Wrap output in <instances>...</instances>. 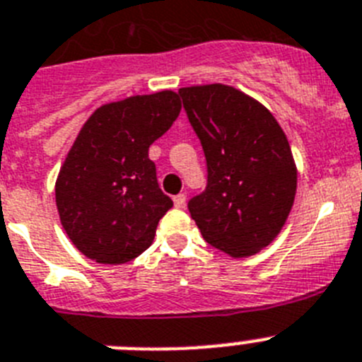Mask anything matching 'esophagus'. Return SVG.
<instances>
[{
  "mask_svg": "<svg viewBox=\"0 0 362 362\" xmlns=\"http://www.w3.org/2000/svg\"><path fill=\"white\" fill-rule=\"evenodd\" d=\"M174 204L175 209H185V206H187V196H185V194H177V196L174 197Z\"/></svg>",
  "mask_w": 362,
  "mask_h": 362,
  "instance_id": "34e87169",
  "label": "esophagus"
}]
</instances>
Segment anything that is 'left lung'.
I'll return each instance as SVG.
<instances>
[{"instance_id":"8db88e82","label":"left lung","mask_w":362,"mask_h":362,"mask_svg":"<svg viewBox=\"0 0 362 362\" xmlns=\"http://www.w3.org/2000/svg\"><path fill=\"white\" fill-rule=\"evenodd\" d=\"M206 158L209 185L188 201L206 243L230 257L257 254L292 210L297 168L286 134L264 105L221 83L179 88Z\"/></svg>"}]
</instances>
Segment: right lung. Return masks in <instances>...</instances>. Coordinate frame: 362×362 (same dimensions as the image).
<instances>
[{
	"label": "right lung",
	"mask_w": 362,
	"mask_h": 362,
	"mask_svg": "<svg viewBox=\"0 0 362 362\" xmlns=\"http://www.w3.org/2000/svg\"><path fill=\"white\" fill-rule=\"evenodd\" d=\"M181 112L172 90L130 95L92 114L56 179L59 219L72 245L101 264L129 263L152 245L172 209L148 148Z\"/></svg>",
	"instance_id": "1"
}]
</instances>
